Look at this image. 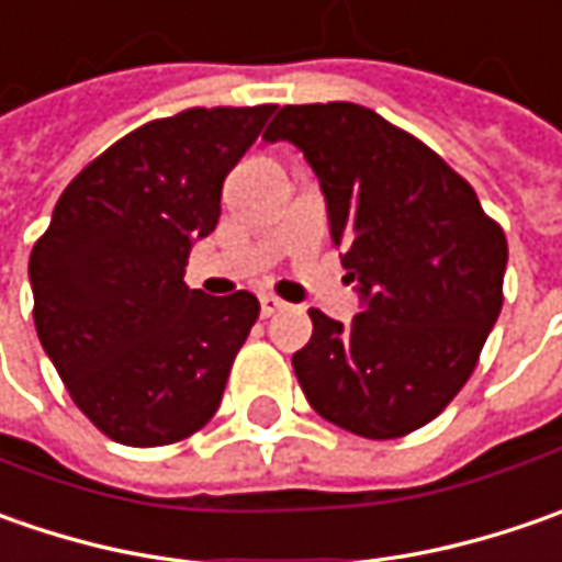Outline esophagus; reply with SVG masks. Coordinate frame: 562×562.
<instances>
[{
  "instance_id": "1",
  "label": "esophagus",
  "mask_w": 562,
  "mask_h": 562,
  "mask_svg": "<svg viewBox=\"0 0 562 562\" xmlns=\"http://www.w3.org/2000/svg\"><path fill=\"white\" fill-rule=\"evenodd\" d=\"M284 310H288L284 300H278V296H271V293H262V296H259V313H262V318H271V315L284 313Z\"/></svg>"
}]
</instances>
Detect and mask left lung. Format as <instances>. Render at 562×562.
I'll return each instance as SVG.
<instances>
[{
	"mask_svg": "<svg viewBox=\"0 0 562 562\" xmlns=\"http://www.w3.org/2000/svg\"><path fill=\"white\" fill-rule=\"evenodd\" d=\"M262 140L293 143L315 171L362 303L350 325L310 310L293 353L310 406L372 441L428 425L501 315L504 231L438 153L357 102L284 105Z\"/></svg>",
	"mask_w": 562,
	"mask_h": 562,
	"instance_id": "left-lung-1",
	"label": "left lung"
}]
</instances>
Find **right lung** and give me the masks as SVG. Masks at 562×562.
Wrapping results in <instances>:
<instances>
[{
	"instance_id": "add662e5",
	"label": "right lung",
	"mask_w": 562,
	"mask_h": 562,
	"mask_svg": "<svg viewBox=\"0 0 562 562\" xmlns=\"http://www.w3.org/2000/svg\"><path fill=\"white\" fill-rule=\"evenodd\" d=\"M271 112L187 109L131 131L65 187L33 247L40 344L112 441H184L222 403L259 300L190 291L187 256L218 225L227 171Z\"/></svg>"
}]
</instances>
